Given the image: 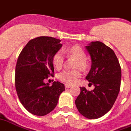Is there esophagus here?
I'll return each mask as SVG.
<instances>
[{
    "instance_id": "obj_1",
    "label": "esophagus",
    "mask_w": 131,
    "mask_h": 131,
    "mask_svg": "<svg viewBox=\"0 0 131 131\" xmlns=\"http://www.w3.org/2000/svg\"><path fill=\"white\" fill-rule=\"evenodd\" d=\"M71 86H72L71 85H70V84H65V87L66 88V89H69V88H70L71 87Z\"/></svg>"
}]
</instances>
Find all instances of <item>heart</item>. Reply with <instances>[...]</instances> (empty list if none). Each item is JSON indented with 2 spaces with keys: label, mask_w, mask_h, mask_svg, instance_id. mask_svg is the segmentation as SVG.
<instances>
[{
  "label": "heart",
  "mask_w": 131,
  "mask_h": 131,
  "mask_svg": "<svg viewBox=\"0 0 131 131\" xmlns=\"http://www.w3.org/2000/svg\"><path fill=\"white\" fill-rule=\"evenodd\" d=\"M64 52L69 57L75 58L77 61L75 63V68L82 70H86L89 66V63L86 59L85 51L81 47L77 45L72 46L65 49ZM64 56L61 51H56L52 57V63L56 70H60L63 66ZM81 76V72L78 70H67L61 72L59 75V80L67 84H72L77 82L78 78Z\"/></svg>",
  "instance_id": "b5f03b06"
}]
</instances>
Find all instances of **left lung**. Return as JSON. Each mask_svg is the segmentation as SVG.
<instances>
[{
	"label": "left lung",
	"instance_id": "left-lung-1",
	"mask_svg": "<svg viewBox=\"0 0 131 131\" xmlns=\"http://www.w3.org/2000/svg\"><path fill=\"white\" fill-rule=\"evenodd\" d=\"M86 49L91 58V67L86 79L95 88L89 91L80 87L75 105L86 118L98 119L108 112L116 101L120 90L122 69L114 51L103 42H91Z\"/></svg>",
	"mask_w": 131,
	"mask_h": 131
}]
</instances>
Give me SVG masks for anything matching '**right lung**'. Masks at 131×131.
<instances>
[{
  "label": "right lung",
  "mask_w": 131,
  "mask_h": 131,
  "mask_svg": "<svg viewBox=\"0 0 131 131\" xmlns=\"http://www.w3.org/2000/svg\"><path fill=\"white\" fill-rule=\"evenodd\" d=\"M61 40L41 36L30 40L21 51L15 68V87L21 103L31 114L45 116L58 103L63 84H45L54 73L52 57L61 48Z\"/></svg>",
  "instance_id": "right-lung-1"
}]
</instances>
